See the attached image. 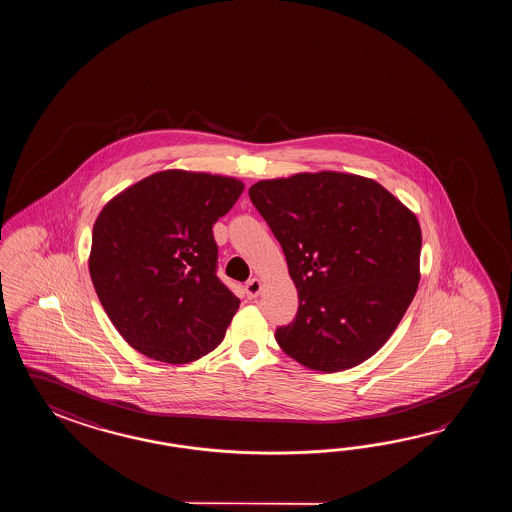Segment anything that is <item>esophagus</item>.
<instances>
[{"label": "esophagus", "mask_w": 512, "mask_h": 512, "mask_svg": "<svg viewBox=\"0 0 512 512\" xmlns=\"http://www.w3.org/2000/svg\"><path fill=\"white\" fill-rule=\"evenodd\" d=\"M261 291V282L258 278H252L249 282L245 283V294L249 298H256Z\"/></svg>", "instance_id": "1"}]
</instances>
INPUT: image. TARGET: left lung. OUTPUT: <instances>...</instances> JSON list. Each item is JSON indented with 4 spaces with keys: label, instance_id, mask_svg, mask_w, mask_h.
I'll return each instance as SVG.
<instances>
[{
    "label": "left lung",
    "instance_id": "left-lung-1",
    "mask_svg": "<svg viewBox=\"0 0 512 512\" xmlns=\"http://www.w3.org/2000/svg\"><path fill=\"white\" fill-rule=\"evenodd\" d=\"M282 245L298 313L276 329L305 368L348 370L392 337L419 285L421 227L377 181L340 172L296 174L249 188Z\"/></svg>",
    "mask_w": 512,
    "mask_h": 512
}]
</instances>
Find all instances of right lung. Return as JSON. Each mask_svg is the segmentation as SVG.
<instances>
[{
	"instance_id": "obj_1",
	"label": "right lung",
	"mask_w": 512,
	"mask_h": 512,
	"mask_svg": "<svg viewBox=\"0 0 512 512\" xmlns=\"http://www.w3.org/2000/svg\"><path fill=\"white\" fill-rule=\"evenodd\" d=\"M243 192L223 175L164 170L113 197L93 227L89 274L122 338L186 364L218 348L240 298L216 274L212 227Z\"/></svg>"
}]
</instances>
